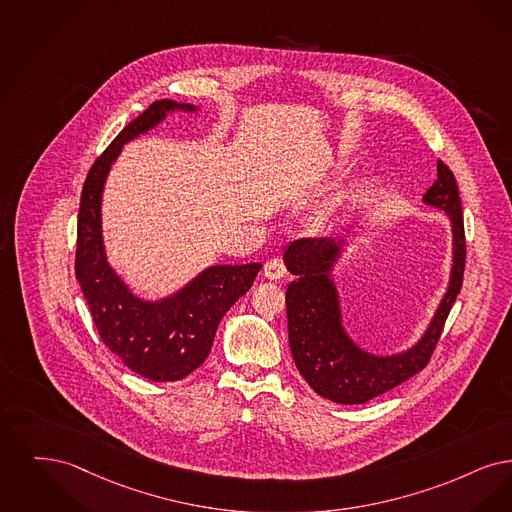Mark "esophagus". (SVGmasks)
Here are the masks:
<instances>
[{
    "label": "esophagus",
    "instance_id": "esophagus-1",
    "mask_svg": "<svg viewBox=\"0 0 512 512\" xmlns=\"http://www.w3.org/2000/svg\"><path fill=\"white\" fill-rule=\"evenodd\" d=\"M264 275L271 281H277V279H283L287 275V267L279 260V258H273V260H267L266 266H264Z\"/></svg>",
    "mask_w": 512,
    "mask_h": 512
}]
</instances>
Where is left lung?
Segmentation results:
<instances>
[{
  "mask_svg": "<svg viewBox=\"0 0 512 512\" xmlns=\"http://www.w3.org/2000/svg\"><path fill=\"white\" fill-rule=\"evenodd\" d=\"M424 204L447 214L453 235L451 273L434 317L423 336L407 350L378 356L363 350L344 329L340 294L333 269L344 239H300L285 250V266L296 281L287 289V317L292 359L313 390L342 405L367 403L423 371L461 292L465 273V223L453 172L438 160V178L424 193Z\"/></svg>",
  "mask_w": 512,
  "mask_h": 512,
  "instance_id": "1",
  "label": "left lung"
}]
</instances>
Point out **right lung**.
I'll return each instance as SVG.
<instances>
[{
	"label": "right lung",
	"mask_w": 512,
	"mask_h": 512,
	"mask_svg": "<svg viewBox=\"0 0 512 512\" xmlns=\"http://www.w3.org/2000/svg\"><path fill=\"white\" fill-rule=\"evenodd\" d=\"M176 111L195 112L199 107L172 99L155 101L114 137L89 170L78 212L76 279L93 323L112 354L137 375L155 382L185 378L204 363L223 315L252 287L262 269V264L206 267L178 292L160 300H143L109 264L101 200L111 166L126 143Z\"/></svg>",
	"instance_id": "right-lung-1"
}]
</instances>
